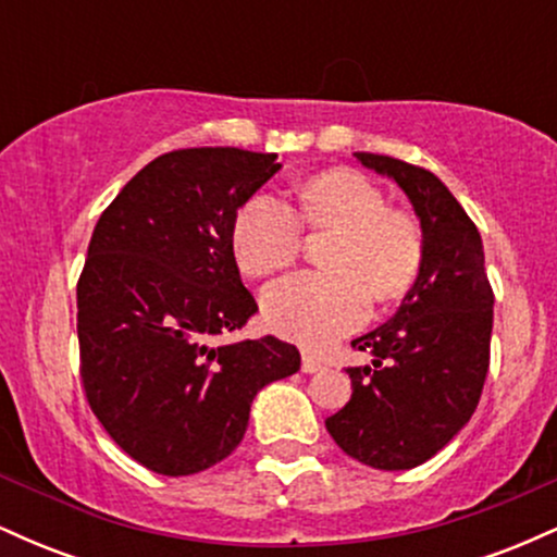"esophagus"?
Returning a JSON list of instances; mask_svg holds the SVG:
<instances>
[{"instance_id": "34e87169", "label": "esophagus", "mask_w": 557, "mask_h": 557, "mask_svg": "<svg viewBox=\"0 0 557 557\" xmlns=\"http://www.w3.org/2000/svg\"><path fill=\"white\" fill-rule=\"evenodd\" d=\"M300 369H304L306 374H317V372H322L324 363L319 361V359H314V356H311V354H304V359H300Z\"/></svg>"}]
</instances>
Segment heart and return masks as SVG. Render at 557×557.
Segmentation results:
<instances>
[{"label": "heart", "mask_w": 557, "mask_h": 557, "mask_svg": "<svg viewBox=\"0 0 557 557\" xmlns=\"http://www.w3.org/2000/svg\"><path fill=\"white\" fill-rule=\"evenodd\" d=\"M335 233L327 274H287L261 293V317L272 332L306 348H324L361 327L372 298L393 304L417 283L424 264L419 222L389 209L387 194L363 172L335 168L298 188L296 209L257 194L238 209L230 243L238 267L264 277L296 261L304 230Z\"/></svg>", "instance_id": "1"}]
</instances>
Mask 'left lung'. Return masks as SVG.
<instances>
[{
  "instance_id": "obj_1",
  "label": "left lung",
  "mask_w": 557,
  "mask_h": 557,
  "mask_svg": "<svg viewBox=\"0 0 557 557\" xmlns=\"http://www.w3.org/2000/svg\"><path fill=\"white\" fill-rule=\"evenodd\" d=\"M356 159L408 196L424 235V264L398 311L350 343L374 359L345 369L354 395L324 424L356 461L403 471L430 461L476 411L495 296L482 235L437 175L367 151Z\"/></svg>"
}]
</instances>
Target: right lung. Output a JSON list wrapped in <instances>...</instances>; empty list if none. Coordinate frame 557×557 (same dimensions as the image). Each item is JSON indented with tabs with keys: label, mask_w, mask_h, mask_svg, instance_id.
<instances>
[{
	"label": "right lung",
	"mask_w": 557,
	"mask_h": 557,
	"mask_svg": "<svg viewBox=\"0 0 557 557\" xmlns=\"http://www.w3.org/2000/svg\"><path fill=\"white\" fill-rule=\"evenodd\" d=\"M283 164L203 146L157 157L96 222L78 280L86 398L133 461L164 476L220 463L240 445L264 385L296 374V345L216 343L259 311L230 230Z\"/></svg>",
	"instance_id": "add662e5"
}]
</instances>
